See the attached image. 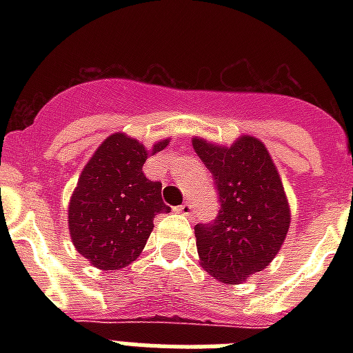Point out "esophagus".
<instances>
[{"mask_svg":"<svg viewBox=\"0 0 353 353\" xmlns=\"http://www.w3.org/2000/svg\"><path fill=\"white\" fill-rule=\"evenodd\" d=\"M176 210L183 216H192L194 214V205L188 203V201H187V203H183V205H179V207H176Z\"/></svg>","mask_w":353,"mask_h":353,"instance_id":"esophagus-1","label":"esophagus"}]
</instances>
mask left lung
<instances>
[{"label": "left lung", "instance_id": "8db88e82", "mask_svg": "<svg viewBox=\"0 0 353 353\" xmlns=\"http://www.w3.org/2000/svg\"><path fill=\"white\" fill-rule=\"evenodd\" d=\"M192 146L212 174L220 205L214 221L194 227L199 258L220 282L238 284L265 269L288 234L284 187L258 139L245 135L231 148L194 139Z\"/></svg>", "mask_w": 353, "mask_h": 353}]
</instances>
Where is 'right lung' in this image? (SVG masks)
<instances>
[{
    "mask_svg": "<svg viewBox=\"0 0 353 353\" xmlns=\"http://www.w3.org/2000/svg\"><path fill=\"white\" fill-rule=\"evenodd\" d=\"M146 157L139 141L113 133L82 170L69 203V232L77 251L95 268H126L146 245L155 216L170 212L161 198L163 185L143 174Z\"/></svg>",
    "mask_w": 353,
    "mask_h": 353,
    "instance_id": "add662e5",
    "label": "right lung"
}]
</instances>
